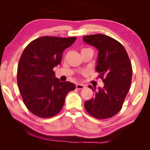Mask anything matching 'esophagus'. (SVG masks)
<instances>
[{
    "label": "esophagus",
    "mask_w": 150,
    "mask_h": 150,
    "mask_svg": "<svg viewBox=\"0 0 150 150\" xmlns=\"http://www.w3.org/2000/svg\"><path fill=\"white\" fill-rule=\"evenodd\" d=\"M85 85H82V84H77L76 85V88L78 89H82L85 88Z\"/></svg>",
    "instance_id": "34e87169"
}]
</instances>
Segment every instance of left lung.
<instances>
[{
    "instance_id": "1",
    "label": "left lung",
    "mask_w": 150,
    "mask_h": 150,
    "mask_svg": "<svg viewBox=\"0 0 150 150\" xmlns=\"http://www.w3.org/2000/svg\"><path fill=\"white\" fill-rule=\"evenodd\" d=\"M86 44L99 51L96 70L104 85L89 88L94 96L85 102L86 111L98 119H106L121 109L132 80V65L125 48L116 39L104 34H93L82 38Z\"/></svg>"
}]
</instances>
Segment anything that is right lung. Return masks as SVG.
Returning a JSON list of instances; mask_svg holds the SVG:
<instances>
[{
	"instance_id": "right-lung-1",
	"label": "right lung",
	"mask_w": 150,
	"mask_h": 150,
	"mask_svg": "<svg viewBox=\"0 0 150 150\" xmlns=\"http://www.w3.org/2000/svg\"><path fill=\"white\" fill-rule=\"evenodd\" d=\"M76 37H42L30 43L19 61L17 80L27 108L40 118L60 112L68 93L75 89L70 82H61L53 69L60 65L64 50Z\"/></svg>"
}]
</instances>
